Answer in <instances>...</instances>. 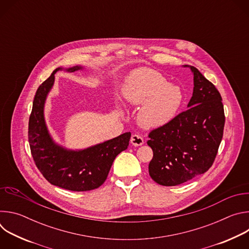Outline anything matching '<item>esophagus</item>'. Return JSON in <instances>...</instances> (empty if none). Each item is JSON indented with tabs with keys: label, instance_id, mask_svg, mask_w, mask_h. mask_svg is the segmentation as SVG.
I'll use <instances>...</instances> for the list:
<instances>
[{
	"label": "esophagus",
	"instance_id": "obj_1",
	"mask_svg": "<svg viewBox=\"0 0 249 249\" xmlns=\"http://www.w3.org/2000/svg\"><path fill=\"white\" fill-rule=\"evenodd\" d=\"M130 142H131V144H132L133 146L138 147V146H142V145L144 144V139L142 138L140 135L134 134V135H132Z\"/></svg>",
	"mask_w": 249,
	"mask_h": 249
}]
</instances>
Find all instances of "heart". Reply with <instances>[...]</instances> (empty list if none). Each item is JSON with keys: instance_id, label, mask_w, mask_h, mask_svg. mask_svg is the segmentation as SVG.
Masks as SVG:
<instances>
[{"instance_id": "1", "label": "heart", "mask_w": 249, "mask_h": 249, "mask_svg": "<svg viewBox=\"0 0 249 249\" xmlns=\"http://www.w3.org/2000/svg\"><path fill=\"white\" fill-rule=\"evenodd\" d=\"M121 94L123 99L140 106L137 121L144 129H157L169 123L178 113L183 92L168 84L160 72L149 68L134 70L126 78Z\"/></svg>"}]
</instances>
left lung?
Here are the masks:
<instances>
[{
    "instance_id": "8db88e82",
    "label": "left lung",
    "mask_w": 249,
    "mask_h": 249,
    "mask_svg": "<svg viewBox=\"0 0 249 249\" xmlns=\"http://www.w3.org/2000/svg\"><path fill=\"white\" fill-rule=\"evenodd\" d=\"M193 75V93L187 110L166 125L153 130L147 142L154 152L149 164L152 179L175 186L203 174L213 164L222 142L225 112L222 96L198 69Z\"/></svg>"
}]
</instances>
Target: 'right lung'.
Here are the masks:
<instances>
[{
  "label": "right lung",
  "instance_id": "right-lung-1",
  "mask_svg": "<svg viewBox=\"0 0 249 249\" xmlns=\"http://www.w3.org/2000/svg\"><path fill=\"white\" fill-rule=\"evenodd\" d=\"M83 70V66L54 70L35 93L28 123V142L35 164L51 184L71 191H89L102 185L115 158L127 149L131 138V133L126 132L80 150L68 149L53 139L46 124L44 107L54 86L55 74L59 71L73 73Z\"/></svg>",
  "mask_w": 249,
  "mask_h": 249
}]
</instances>
